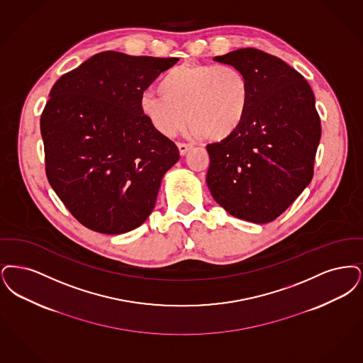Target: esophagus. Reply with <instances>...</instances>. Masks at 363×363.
<instances>
[{"label": "esophagus", "instance_id": "obj_1", "mask_svg": "<svg viewBox=\"0 0 363 363\" xmlns=\"http://www.w3.org/2000/svg\"><path fill=\"white\" fill-rule=\"evenodd\" d=\"M177 147H179V152L182 156H184L189 149H192V145L191 143H184V142H179L177 143Z\"/></svg>", "mask_w": 363, "mask_h": 363}]
</instances>
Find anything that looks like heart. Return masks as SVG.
Here are the masks:
<instances>
[{
  "instance_id": "heart-1",
  "label": "heart",
  "mask_w": 363,
  "mask_h": 363,
  "mask_svg": "<svg viewBox=\"0 0 363 363\" xmlns=\"http://www.w3.org/2000/svg\"><path fill=\"white\" fill-rule=\"evenodd\" d=\"M158 91L142 94L140 110L164 137H174L189 121L194 133L225 140L242 125L250 101L247 77L232 65H179L160 79Z\"/></svg>"
}]
</instances>
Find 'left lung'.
Segmentation results:
<instances>
[{"label":"left lung","instance_id":"left-lung-1","mask_svg":"<svg viewBox=\"0 0 363 363\" xmlns=\"http://www.w3.org/2000/svg\"><path fill=\"white\" fill-rule=\"evenodd\" d=\"M214 61L244 73L250 101L238 130L206 146L207 186L230 216L274 221L313 177L321 137L313 91L296 69L257 48H240Z\"/></svg>","mask_w":363,"mask_h":363}]
</instances>
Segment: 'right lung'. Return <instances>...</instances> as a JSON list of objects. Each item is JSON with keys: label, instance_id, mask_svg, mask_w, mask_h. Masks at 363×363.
<instances>
[{"label": "right lung", "instance_id": "1", "mask_svg": "<svg viewBox=\"0 0 363 363\" xmlns=\"http://www.w3.org/2000/svg\"><path fill=\"white\" fill-rule=\"evenodd\" d=\"M177 58L104 51L63 74L40 116L48 183L85 228L121 235L156 205L180 157L142 116L140 97Z\"/></svg>", "mask_w": 363, "mask_h": 363}]
</instances>
